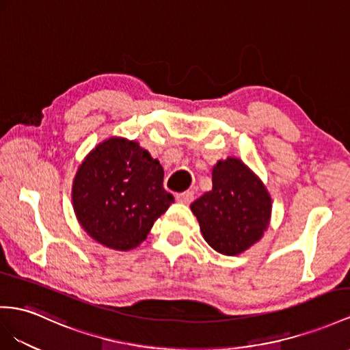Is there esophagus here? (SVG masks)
I'll return each instance as SVG.
<instances>
[{"instance_id": "obj_1", "label": "esophagus", "mask_w": 350, "mask_h": 350, "mask_svg": "<svg viewBox=\"0 0 350 350\" xmlns=\"http://www.w3.org/2000/svg\"><path fill=\"white\" fill-rule=\"evenodd\" d=\"M176 201L180 204H191L193 201V193L192 192H182L176 195Z\"/></svg>"}]
</instances>
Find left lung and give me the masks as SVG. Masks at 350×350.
<instances>
[{"label":"left lung","mask_w":350,"mask_h":350,"mask_svg":"<svg viewBox=\"0 0 350 350\" xmlns=\"http://www.w3.org/2000/svg\"><path fill=\"white\" fill-rule=\"evenodd\" d=\"M213 189L191 204L207 244L238 256L262 239L272 216V198L252 168L235 157L213 167Z\"/></svg>","instance_id":"obj_1"}]
</instances>
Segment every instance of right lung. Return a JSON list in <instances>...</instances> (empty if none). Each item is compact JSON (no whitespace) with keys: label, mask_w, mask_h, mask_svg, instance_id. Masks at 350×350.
<instances>
[{"label":"right lung","mask_w":350,"mask_h":350,"mask_svg":"<svg viewBox=\"0 0 350 350\" xmlns=\"http://www.w3.org/2000/svg\"><path fill=\"white\" fill-rule=\"evenodd\" d=\"M163 180V165L136 140L106 139L88 152L74 177L77 220L106 248H136L174 202Z\"/></svg>","instance_id":"obj_1"}]
</instances>
